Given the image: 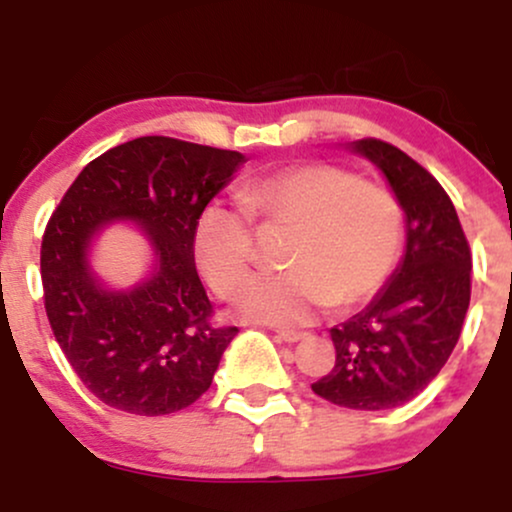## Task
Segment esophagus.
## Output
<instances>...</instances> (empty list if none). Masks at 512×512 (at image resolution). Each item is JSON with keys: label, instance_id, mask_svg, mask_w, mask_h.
Here are the masks:
<instances>
[{"label": "esophagus", "instance_id": "1", "mask_svg": "<svg viewBox=\"0 0 512 512\" xmlns=\"http://www.w3.org/2000/svg\"><path fill=\"white\" fill-rule=\"evenodd\" d=\"M276 339H281V342H286V344H293V342H301V339H305V332L276 330Z\"/></svg>", "mask_w": 512, "mask_h": 512}]
</instances>
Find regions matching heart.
Segmentation results:
<instances>
[{
  "instance_id": "b5f03b06",
  "label": "heart",
  "mask_w": 512,
  "mask_h": 512,
  "mask_svg": "<svg viewBox=\"0 0 512 512\" xmlns=\"http://www.w3.org/2000/svg\"><path fill=\"white\" fill-rule=\"evenodd\" d=\"M291 231L289 269L252 279L240 315L264 325H305L327 305L370 301L395 272L404 243V209L378 180L332 163H298L252 178L240 204L209 202L195 223V260L219 296H233L257 264L255 223Z\"/></svg>"
}]
</instances>
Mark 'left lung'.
<instances>
[{
  "mask_svg": "<svg viewBox=\"0 0 512 512\" xmlns=\"http://www.w3.org/2000/svg\"><path fill=\"white\" fill-rule=\"evenodd\" d=\"M407 214V252L385 289L332 327L337 361L313 392L346 409H392L440 373L472 296V250L452 199L428 170L383 139H358Z\"/></svg>",
  "mask_w": 512,
  "mask_h": 512,
  "instance_id": "obj_1",
  "label": "left lung"
}]
</instances>
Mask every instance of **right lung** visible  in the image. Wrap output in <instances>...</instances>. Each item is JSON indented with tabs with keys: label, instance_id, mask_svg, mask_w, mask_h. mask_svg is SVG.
Wrapping results in <instances>:
<instances>
[{
	"label": "right lung",
	"instance_id": "obj_1",
	"mask_svg": "<svg viewBox=\"0 0 512 512\" xmlns=\"http://www.w3.org/2000/svg\"><path fill=\"white\" fill-rule=\"evenodd\" d=\"M240 163L238 151L139 137L93 158L52 211L40 245L45 313L69 366L108 407L173 414L209 390L238 327L211 322L195 223ZM113 218L142 222L157 250L155 274L132 292H105L87 272V240Z\"/></svg>",
	"mask_w": 512,
	"mask_h": 512
}]
</instances>
